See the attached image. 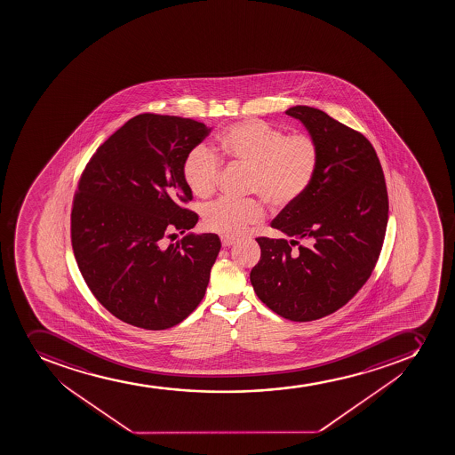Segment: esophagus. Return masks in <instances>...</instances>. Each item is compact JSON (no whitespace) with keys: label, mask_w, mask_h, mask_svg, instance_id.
Here are the masks:
<instances>
[{"label":"esophagus","mask_w":455,"mask_h":455,"mask_svg":"<svg viewBox=\"0 0 455 455\" xmlns=\"http://www.w3.org/2000/svg\"><path fill=\"white\" fill-rule=\"evenodd\" d=\"M220 243L224 248H230L235 243V239H233V237H220Z\"/></svg>","instance_id":"obj_1"}]
</instances>
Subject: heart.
I'll return each instance as SVG.
<instances>
[{
  "mask_svg": "<svg viewBox=\"0 0 455 455\" xmlns=\"http://www.w3.org/2000/svg\"><path fill=\"white\" fill-rule=\"evenodd\" d=\"M220 156L249 169V194L259 196L275 211L293 206L308 191L319 169L320 148L308 133H289L261 120H246L225 129L218 138ZM220 162L212 149L197 145L182 166L185 184L196 197L215 193ZM264 207L257 200H218L206 207L203 222L220 235H237L261 222Z\"/></svg>",
  "mask_w": 455,
  "mask_h": 455,
  "instance_id": "1",
  "label": "heart"
}]
</instances>
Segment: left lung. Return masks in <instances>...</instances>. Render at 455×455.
<instances>
[{"label":"left lung","mask_w":455,"mask_h":455,"mask_svg":"<svg viewBox=\"0 0 455 455\" xmlns=\"http://www.w3.org/2000/svg\"><path fill=\"white\" fill-rule=\"evenodd\" d=\"M286 114L319 144V169L308 191L271 222L291 240L258 237L251 283L270 310L311 322L346 306L372 275L387 228V188L362 133L311 107Z\"/></svg>","instance_id":"8db88e82"}]
</instances>
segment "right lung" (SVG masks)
Instances as JSON below:
<instances>
[{"label": "right lung", "mask_w": 455, "mask_h": 455, "mask_svg": "<svg viewBox=\"0 0 455 455\" xmlns=\"http://www.w3.org/2000/svg\"><path fill=\"white\" fill-rule=\"evenodd\" d=\"M211 129L191 118L140 114L96 149L71 212V242L83 279L117 319L160 331L200 304L220 253L216 235H185L197 224L182 166Z\"/></svg>", "instance_id": "obj_1"}]
</instances>
